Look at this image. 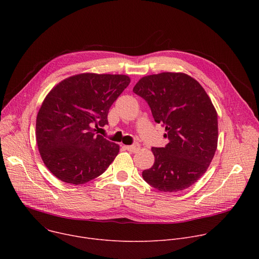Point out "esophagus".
Segmentation results:
<instances>
[{"mask_svg":"<svg viewBox=\"0 0 259 259\" xmlns=\"http://www.w3.org/2000/svg\"><path fill=\"white\" fill-rule=\"evenodd\" d=\"M125 149L129 152H132V153H136L139 151L140 149V145L138 143H134L132 145H125Z\"/></svg>","mask_w":259,"mask_h":259,"instance_id":"esophagus-1","label":"esophagus"}]
</instances>
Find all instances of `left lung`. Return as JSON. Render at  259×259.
Returning a JSON list of instances; mask_svg holds the SVG:
<instances>
[{"mask_svg":"<svg viewBox=\"0 0 259 259\" xmlns=\"http://www.w3.org/2000/svg\"><path fill=\"white\" fill-rule=\"evenodd\" d=\"M133 92L149 103L169 139L165 147H152L155 163L142 172L143 179L165 193L190 188L207 171L217 149V113L211 99L183 72L143 77Z\"/></svg>","mask_w":259,"mask_h":259,"instance_id":"left-lung-1","label":"left lung"}]
</instances>
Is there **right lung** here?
Instances as JSON below:
<instances>
[{
  "mask_svg": "<svg viewBox=\"0 0 259 259\" xmlns=\"http://www.w3.org/2000/svg\"><path fill=\"white\" fill-rule=\"evenodd\" d=\"M130 84L125 75L86 72L57 84L36 116L35 138L41 158L58 179L83 184L112 164L120 146L96 134L108 124L109 107Z\"/></svg>",
  "mask_w": 259,
  "mask_h": 259,
  "instance_id": "obj_1",
  "label": "right lung"
}]
</instances>
